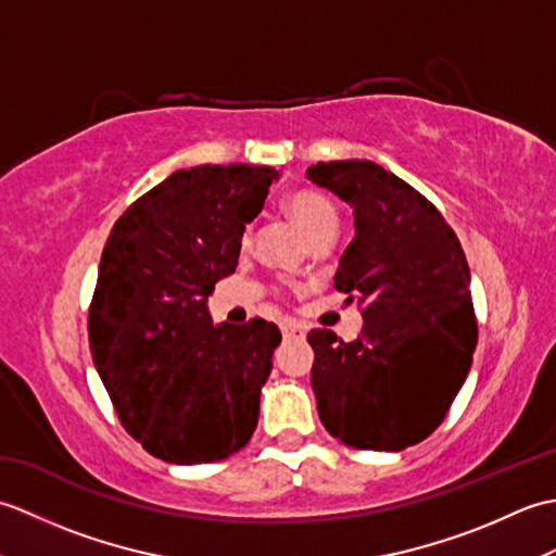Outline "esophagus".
Here are the masks:
<instances>
[{
    "label": "esophagus",
    "mask_w": 556,
    "mask_h": 556,
    "mask_svg": "<svg viewBox=\"0 0 556 556\" xmlns=\"http://www.w3.org/2000/svg\"><path fill=\"white\" fill-rule=\"evenodd\" d=\"M281 334H285V339H303L305 337V327L289 320V323L281 325Z\"/></svg>",
    "instance_id": "1"
}]
</instances>
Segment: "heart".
<instances>
[{
  "label": "heart",
  "instance_id": "heart-1",
  "mask_svg": "<svg viewBox=\"0 0 556 556\" xmlns=\"http://www.w3.org/2000/svg\"><path fill=\"white\" fill-rule=\"evenodd\" d=\"M287 210L308 239H315V236L329 233V231L334 233L337 229V210L320 193H313V191L293 193L287 200ZM248 233L251 231L243 233V241H248Z\"/></svg>",
  "mask_w": 556,
  "mask_h": 556
}]
</instances>
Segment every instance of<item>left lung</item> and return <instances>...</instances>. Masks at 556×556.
<instances>
[{"instance_id": "1", "label": "left lung", "mask_w": 556, "mask_h": 556, "mask_svg": "<svg viewBox=\"0 0 556 556\" xmlns=\"http://www.w3.org/2000/svg\"><path fill=\"white\" fill-rule=\"evenodd\" d=\"M305 176L353 210L356 236L334 289L365 303L361 337L349 344L329 329L308 334L317 413L349 446L401 452L444 420L473 363L464 248L430 200L380 164L317 162Z\"/></svg>"}]
</instances>
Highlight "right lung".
<instances>
[{"label": "right lung", "mask_w": 556, "mask_h": 556, "mask_svg": "<svg viewBox=\"0 0 556 556\" xmlns=\"http://www.w3.org/2000/svg\"><path fill=\"white\" fill-rule=\"evenodd\" d=\"M279 172L179 169L128 207L104 243L90 351L128 434L167 464L239 452L257 428L275 323L212 325L207 299L239 265L241 236Z\"/></svg>", "instance_id": "right-lung-1"}]
</instances>
